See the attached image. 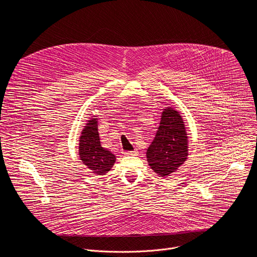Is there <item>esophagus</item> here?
<instances>
[{
    "mask_svg": "<svg viewBox=\"0 0 257 257\" xmlns=\"http://www.w3.org/2000/svg\"><path fill=\"white\" fill-rule=\"evenodd\" d=\"M126 156H137L138 155V151L137 150H134L132 152H126L125 153Z\"/></svg>",
    "mask_w": 257,
    "mask_h": 257,
    "instance_id": "34e87169",
    "label": "esophagus"
}]
</instances>
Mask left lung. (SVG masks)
<instances>
[{
	"instance_id": "8db88e82",
	"label": "left lung",
	"mask_w": 257,
	"mask_h": 257,
	"mask_svg": "<svg viewBox=\"0 0 257 257\" xmlns=\"http://www.w3.org/2000/svg\"><path fill=\"white\" fill-rule=\"evenodd\" d=\"M188 157V136L184 121L173 107L164 108L156 137L146 152L149 165L160 177H167Z\"/></svg>"
}]
</instances>
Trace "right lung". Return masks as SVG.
<instances>
[{
	"label": "right lung",
	"mask_w": 257,
	"mask_h": 257,
	"mask_svg": "<svg viewBox=\"0 0 257 257\" xmlns=\"http://www.w3.org/2000/svg\"><path fill=\"white\" fill-rule=\"evenodd\" d=\"M79 157L82 163L96 175H104L112 169L116 157L103 149L97 130V119L87 121L79 138Z\"/></svg>",
	"instance_id": "1"
}]
</instances>
